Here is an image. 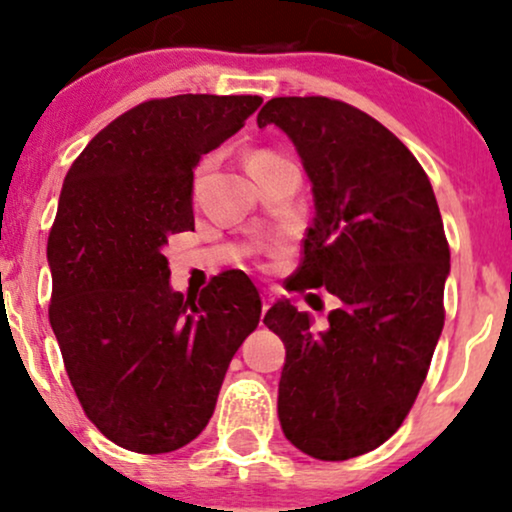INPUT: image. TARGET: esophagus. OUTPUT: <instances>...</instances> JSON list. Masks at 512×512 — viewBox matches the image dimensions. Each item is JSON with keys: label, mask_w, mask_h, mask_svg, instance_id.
Listing matches in <instances>:
<instances>
[{"label": "esophagus", "mask_w": 512, "mask_h": 512, "mask_svg": "<svg viewBox=\"0 0 512 512\" xmlns=\"http://www.w3.org/2000/svg\"><path fill=\"white\" fill-rule=\"evenodd\" d=\"M268 306H270V297H263V302H261V314H266Z\"/></svg>", "instance_id": "obj_1"}]
</instances>
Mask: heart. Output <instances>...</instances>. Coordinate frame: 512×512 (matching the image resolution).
I'll return each instance as SVG.
<instances>
[{
    "instance_id": "obj_1",
    "label": "heart",
    "mask_w": 512,
    "mask_h": 512,
    "mask_svg": "<svg viewBox=\"0 0 512 512\" xmlns=\"http://www.w3.org/2000/svg\"><path fill=\"white\" fill-rule=\"evenodd\" d=\"M278 162H285V158L278 153H273V150H254V153L249 155V160H246V167L251 170H261V167H270V165H278Z\"/></svg>"
}]
</instances>
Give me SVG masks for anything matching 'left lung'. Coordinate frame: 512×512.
<instances>
[{
    "instance_id": "1",
    "label": "left lung",
    "mask_w": 512,
    "mask_h": 512,
    "mask_svg": "<svg viewBox=\"0 0 512 512\" xmlns=\"http://www.w3.org/2000/svg\"><path fill=\"white\" fill-rule=\"evenodd\" d=\"M314 191V225L290 290H328L340 309L316 333L290 299L263 323L285 342L278 417L316 460H350L386 443L410 414L441 338L450 249L434 189L405 143L374 117L321 98H273Z\"/></svg>"
}]
</instances>
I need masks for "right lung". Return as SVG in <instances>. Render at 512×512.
Instances as JSON below:
<instances>
[{"mask_svg": "<svg viewBox=\"0 0 512 512\" xmlns=\"http://www.w3.org/2000/svg\"><path fill=\"white\" fill-rule=\"evenodd\" d=\"M258 95H174L124 112L66 172L47 239L50 326L86 417L134 453L206 429L261 297L227 270L194 297L170 287L167 237L194 230V167L242 129Z\"/></svg>", "mask_w": 512, "mask_h": 512, "instance_id": "1", "label": "right lung"}]
</instances>
